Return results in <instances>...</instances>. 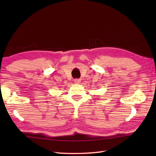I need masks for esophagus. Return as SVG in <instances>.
Returning a JSON list of instances; mask_svg holds the SVG:
<instances>
[{"instance_id":"1","label":"esophagus","mask_w":156,"mask_h":156,"mask_svg":"<svg viewBox=\"0 0 156 156\" xmlns=\"http://www.w3.org/2000/svg\"><path fill=\"white\" fill-rule=\"evenodd\" d=\"M80 82H81L80 79H76V80H74V83L76 84H80Z\"/></svg>"}]
</instances>
